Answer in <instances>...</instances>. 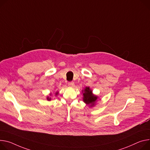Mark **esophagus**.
I'll list each match as a JSON object with an SVG mask.
<instances>
[{
  "label": "esophagus",
  "instance_id": "esophagus-1",
  "mask_svg": "<svg viewBox=\"0 0 150 150\" xmlns=\"http://www.w3.org/2000/svg\"><path fill=\"white\" fill-rule=\"evenodd\" d=\"M68 86H69L71 87H74L75 86V84H74V83H73V82H70V83H68Z\"/></svg>",
  "mask_w": 150,
  "mask_h": 150
}]
</instances>
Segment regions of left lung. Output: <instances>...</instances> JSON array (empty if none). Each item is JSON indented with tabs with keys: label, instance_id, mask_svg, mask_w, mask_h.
I'll use <instances>...</instances> for the list:
<instances>
[{
	"label": "left lung",
	"instance_id": "obj_1",
	"mask_svg": "<svg viewBox=\"0 0 150 150\" xmlns=\"http://www.w3.org/2000/svg\"><path fill=\"white\" fill-rule=\"evenodd\" d=\"M83 102L88 105L89 107L92 108L96 104V102L99 99V97L93 93L92 90L89 87H86L82 90Z\"/></svg>",
	"mask_w": 150,
	"mask_h": 150
}]
</instances>
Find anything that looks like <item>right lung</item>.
Here are the masks:
<instances>
[{"label":"right lung","instance_id":"1","mask_svg":"<svg viewBox=\"0 0 150 150\" xmlns=\"http://www.w3.org/2000/svg\"><path fill=\"white\" fill-rule=\"evenodd\" d=\"M58 94H59V92L58 91H56V93H55V96H57V95H58ZM51 93H50V96H47V100H48V101H50L51 100Z\"/></svg>","mask_w":150,"mask_h":150}]
</instances>
